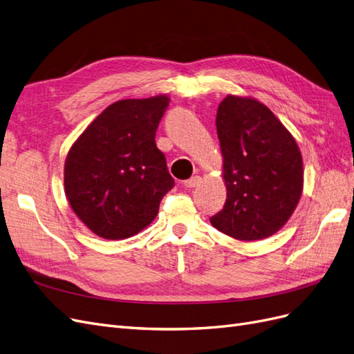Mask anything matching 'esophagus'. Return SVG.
I'll return each mask as SVG.
<instances>
[{"mask_svg": "<svg viewBox=\"0 0 354 354\" xmlns=\"http://www.w3.org/2000/svg\"><path fill=\"white\" fill-rule=\"evenodd\" d=\"M201 181H202V178H201L199 176H195V177H192V178L186 180L183 185H185V187H187V189H194V187H196V186L201 185Z\"/></svg>", "mask_w": 354, "mask_h": 354, "instance_id": "34e87169", "label": "esophagus"}]
</instances>
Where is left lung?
<instances>
[{
  "instance_id": "left-lung-1",
  "label": "left lung",
  "mask_w": 354,
  "mask_h": 354,
  "mask_svg": "<svg viewBox=\"0 0 354 354\" xmlns=\"http://www.w3.org/2000/svg\"><path fill=\"white\" fill-rule=\"evenodd\" d=\"M216 125L227 199L209 221L238 241L269 238L285 226L303 194L295 138L266 104L232 94L220 103Z\"/></svg>"
}]
</instances>
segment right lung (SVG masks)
<instances>
[{
    "instance_id": "right-lung-1",
    "label": "right lung",
    "mask_w": 354,
    "mask_h": 354,
    "mask_svg": "<svg viewBox=\"0 0 354 354\" xmlns=\"http://www.w3.org/2000/svg\"><path fill=\"white\" fill-rule=\"evenodd\" d=\"M168 95L125 99L108 106L85 128L65 160L71 208L103 239H125L158 216L174 180L155 143Z\"/></svg>"
}]
</instances>
